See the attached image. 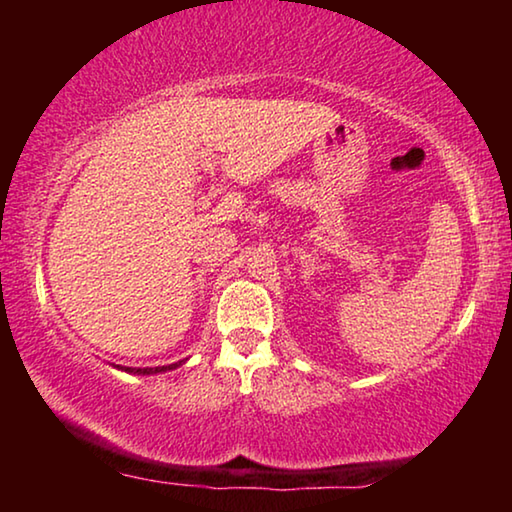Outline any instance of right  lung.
I'll use <instances>...</instances> for the list:
<instances>
[{"mask_svg": "<svg viewBox=\"0 0 512 512\" xmlns=\"http://www.w3.org/2000/svg\"><path fill=\"white\" fill-rule=\"evenodd\" d=\"M178 366H180V361L171 363V366H160V368H124V370L126 372H137V375H151V372H164V370H173Z\"/></svg>", "mask_w": 512, "mask_h": 512, "instance_id": "obj_1", "label": "right lung"}]
</instances>
